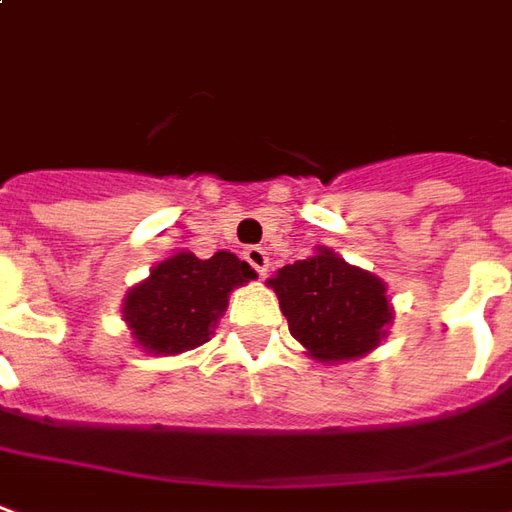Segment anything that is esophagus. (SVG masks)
Here are the masks:
<instances>
[{
    "instance_id": "esophagus-1",
    "label": "esophagus",
    "mask_w": 512,
    "mask_h": 512,
    "mask_svg": "<svg viewBox=\"0 0 512 512\" xmlns=\"http://www.w3.org/2000/svg\"><path fill=\"white\" fill-rule=\"evenodd\" d=\"M244 257H246V263L255 268L257 274H266L268 255H266V249H263V246H246Z\"/></svg>"
}]
</instances>
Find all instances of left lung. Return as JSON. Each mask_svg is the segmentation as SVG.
<instances>
[{
	"label": "left lung",
	"mask_w": 512,
	"mask_h": 512,
	"mask_svg": "<svg viewBox=\"0 0 512 512\" xmlns=\"http://www.w3.org/2000/svg\"><path fill=\"white\" fill-rule=\"evenodd\" d=\"M274 288L296 341L316 360H349L371 352L391 321L385 285L330 249L282 266Z\"/></svg>",
	"instance_id": "left-lung-1"
}]
</instances>
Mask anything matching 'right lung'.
<instances>
[{
	"label": "right lung",
	"instance_id": "obj_1",
	"mask_svg": "<svg viewBox=\"0 0 512 512\" xmlns=\"http://www.w3.org/2000/svg\"><path fill=\"white\" fill-rule=\"evenodd\" d=\"M252 277V266L232 252H216L210 260L177 252L127 293L124 321L146 352L180 355L210 341L230 291Z\"/></svg>",
	"mask_w": 512,
	"mask_h": 512
}]
</instances>
